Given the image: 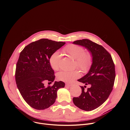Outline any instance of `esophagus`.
Wrapping results in <instances>:
<instances>
[{
	"mask_svg": "<svg viewBox=\"0 0 130 130\" xmlns=\"http://www.w3.org/2000/svg\"><path fill=\"white\" fill-rule=\"evenodd\" d=\"M73 84H70V83H67V84H66V86H73Z\"/></svg>",
	"mask_w": 130,
	"mask_h": 130,
	"instance_id": "34e87169",
	"label": "esophagus"
}]
</instances>
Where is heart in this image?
Listing matches in <instances>:
<instances>
[{"label": "heart", "instance_id": "1", "mask_svg": "<svg viewBox=\"0 0 130 130\" xmlns=\"http://www.w3.org/2000/svg\"><path fill=\"white\" fill-rule=\"evenodd\" d=\"M63 51L72 59L76 60V66L82 72H87L92 64V56L89 52H85L84 49L78 45H69L63 49ZM61 59V55L59 51L53 53L49 59L51 68L55 70L59 69ZM80 76L79 72L75 71H61L57 74L58 79L65 82H71Z\"/></svg>", "mask_w": 130, "mask_h": 130}]
</instances>
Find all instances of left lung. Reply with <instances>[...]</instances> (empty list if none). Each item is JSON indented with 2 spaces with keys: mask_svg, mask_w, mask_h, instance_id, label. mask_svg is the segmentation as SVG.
<instances>
[{
  "mask_svg": "<svg viewBox=\"0 0 130 130\" xmlns=\"http://www.w3.org/2000/svg\"><path fill=\"white\" fill-rule=\"evenodd\" d=\"M72 44L85 47L92 56V64L88 73L78 80L85 84L81 86L82 93L79 97L73 98V102L82 110H94L107 100L112 91L115 65L110 54L100 45L88 39L77 40ZM88 85L90 87L85 90Z\"/></svg>",
  "mask_w": 130,
  "mask_h": 130,
  "instance_id": "1",
  "label": "left lung"
}]
</instances>
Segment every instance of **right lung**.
<instances>
[{
  "instance_id": "1",
  "label": "right lung",
  "mask_w": 130,
  "mask_h": 130,
  "mask_svg": "<svg viewBox=\"0 0 130 130\" xmlns=\"http://www.w3.org/2000/svg\"><path fill=\"white\" fill-rule=\"evenodd\" d=\"M65 44L42 39L26 46L20 54L15 71L17 86L25 101L36 109L49 107L57 99L58 90L65 86L62 81L44 85L45 81L51 83L55 79L49 58Z\"/></svg>"
}]
</instances>
